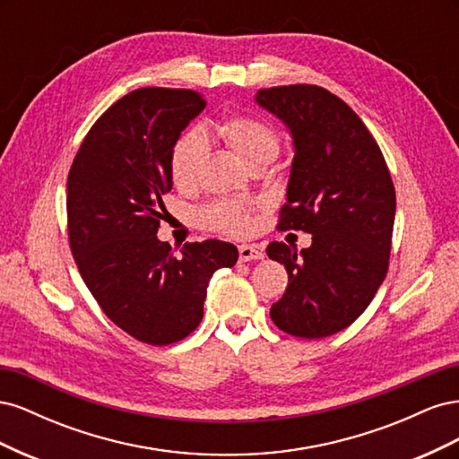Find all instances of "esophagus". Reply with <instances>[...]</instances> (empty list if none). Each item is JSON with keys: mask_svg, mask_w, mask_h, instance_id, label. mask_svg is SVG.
I'll use <instances>...</instances> for the list:
<instances>
[{"mask_svg": "<svg viewBox=\"0 0 459 459\" xmlns=\"http://www.w3.org/2000/svg\"><path fill=\"white\" fill-rule=\"evenodd\" d=\"M264 253L262 248L256 245H239V260L241 262H251V260H262Z\"/></svg>", "mask_w": 459, "mask_h": 459, "instance_id": "1", "label": "esophagus"}]
</instances>
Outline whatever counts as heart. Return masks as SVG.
Masks as SVG:
<instances>
[{
    "label": "heart",
    "mask_w": 459,
    "mask_h": 459,
    "mask_svg": "<svg viewBox=\"0 0 459 459\" xmlns=\"http://www.w3.org/2000/svg\"><path fill=\"white\" fill-rule=\"evenodd\" d=\"M212 132L224 142L247 166L272 162L280 151V140L266 122L253 117H230L212 124ZM206 157V143L197 132H187L174 143L170 152L172 182L179 189L195 186L203 160ZM203 226L214 231L241 233L248 228L247 208L233 201H218L206 206L199 214Z\"/></svg>",
    "instance_id": "obj_1"
}]
</instances>
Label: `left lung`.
<instances>
[{
	"instance_id": "obj_1",
	"label": "left lung",
	"mask_w": 459,
	"mask_h": 459,
	"mask_svg": "<svg viewBox=\"0 0 459 459\" xmlns=\"http://www.w3.org/2000/svg\"><path fill=\"white\" fill-rule=\"evenodd\" d=\"M255 101L293 140L277 228L312 233L302 251L268 245V256L289 275L270 316L293 337H329L369 307L385 280L396 212L393 179L366 124L337 95L297 84L260 90Z\"/></svg>"
}]
</instances>
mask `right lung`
I'll use <instances>...</instances> for the list:
<instances>
[{
  "label": "right lung",
  "mask_w": 459,
  "mask_h": 459,
  "mask_svg": "<svg viewBox=\"0 0 459 459\" xmlns=\"http://www.w3.org/2000/svg\"><path fill=\"white\" fill-rule=\"evenodd\" d=\"M206 101L191 90L142 88L108 107L68 172V239L101 310L134 339L164 346L203 319L208 281L238 247L208 239L174 256L157 238L172 189L170 152Z\"/></svg>",
  "instance_id": "add662e5"
}]
</instances>
